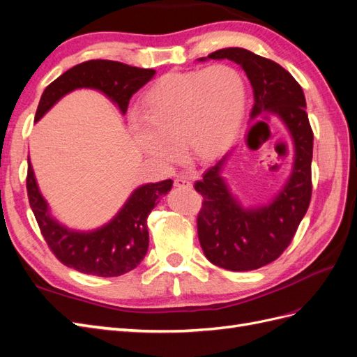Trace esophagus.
<instances>
[{"instance_id":"obj_1","label":"esophagus","mask_w":357,"mask_h":357,"mask_svg":"<svg viewBox=\"0 0 357 357\" xmlns=\"http://www.w3.org/2000/svg\"><path fill=\"white\" fill-rule=\"evenodd\" d=\"M174 186H177V188H192V183L189 181V178L186 176H178L174 180Z\"/></svg>"}]
</instances>
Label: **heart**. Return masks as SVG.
<instances>
[{
  "mask_svg": "<svg viewBox=\"0 0 357 357\" xmlns=\"http://www.w3.org/2000/svg\"><path fill=\"white\" fill-rule=\"evenodd\" d=\"M245 100L243 74L226 63L168 73L144 93V116H131L134 138L144 153L167 165L181 158V142L190 158L210 159L238 132Z\"/></svg>",
  "mask_w": 357,
  "mask_h": 357,
  "instance_id": "heart-1",
  "label": "heart"
}]
</instances>
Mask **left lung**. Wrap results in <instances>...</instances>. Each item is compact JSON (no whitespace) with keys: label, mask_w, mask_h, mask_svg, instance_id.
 Listing matches in <instances>:
<instances>
[{"label":"left lung","mask_w":357,"mask_h":357,"mask_svg":"<svg viewBox=\"0 0 357 357\" xmlns=\"http://www.w3.org/2000/svg\"><path fill=\"white\" fill-rule=\"evenodd\" d=\"M208 58L229 59L241 66L253 88V123L262 122L256 117L265 112L274 113L284 122L295 144L291 176L266 207L245 210L231 195L220 177L226 156L195 183V190L204 198L197 226L205 257L229 271H252L282 256L308 210L314 135L301 84L282 66L241 47L213 52Z\"/></svg>","instance_id":"left-lung-1"}]
</instances>
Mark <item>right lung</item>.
<instances>
[{
    "label": "right lung",
    "instance_id": "right-lung-1",
    "mask_svg": "<svg viewBox=\"0 0 357 357\" xmlns=\"http://www.w3.org/2000/svg\"><path fill=\"white\" fill-rule=\"evenodd\" d=\"M155 74V70L125 66L116 61L82 62L59 75L45 89L37 107L36 122L63 95L79 88L101 91L125 114L132 95L152 80ZM171 186L172 180L139 186L112 222L96 231L75 232L50 218L31 164H28L26 174L28 201L50 252L61 264L96 277L126 274L143 261L149 248L147 215Z\"/></svg>",
    "mask_w": 357,
    "mask_h": 357
}]
</instances>
